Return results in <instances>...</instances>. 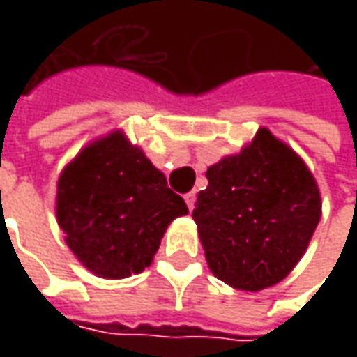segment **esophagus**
<instances>
[{
    "label": "esophagus",
    "mask_w": 357,
    "mask_h": 357,
    "mask_svg": "<svg viewBox=\"0 0 357 357\" xmlns=\"http://www.w3.org/2000/svg\"><path fill=\"white\" fill-rule=\"evenodd\" d=\"M195 200H197V195H195V192H186L185 202H186V206H188V211H192V208H195Z\"/></svg>",
    "instance_id": "1"
}]
</instances>
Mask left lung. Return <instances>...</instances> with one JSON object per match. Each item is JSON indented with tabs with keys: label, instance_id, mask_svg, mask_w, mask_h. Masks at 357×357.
I'll list each match as a JSON object with an SVG mask.
<instances>
[{
	"label": "left lung",
	"instance_id": "obj_1",
	"mask_svg": "<svg viewBox=\"0 0 357 357\" xmlns=\"http://www.w3.org/2000/svg\"><path fill=\"white\" fill-rule=\"evenodd\" d=\"M192 218L208 268L242 292L282 282L300 262L322 216L320 188L292 146L266 127L206 171Z\"/></svg>",
	"mask_w": 357,
	"mask_h": 357
}]
</instances>
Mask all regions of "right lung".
Instances as JSON below:
<instances>
[{
  "label": "right lung",
  "mask_w": 357,
  "mask_h": 357,
  "mask_svg": "<svg viewBox=\"0 0 357 357\" xmlns=\"http://www.w3.org/2000/svg\"><path fill=\"white\" fill-rule=\"evenodd\" d=\"M185 214V200L123 129L85 144L57 181L55 216L65 244L107 280L151 266L169 225Z\"/></svg>",
  "instance_id": "right-lung-1"
}]
</instances>
